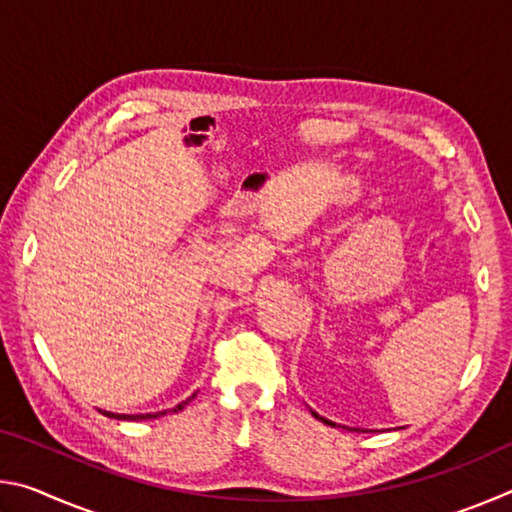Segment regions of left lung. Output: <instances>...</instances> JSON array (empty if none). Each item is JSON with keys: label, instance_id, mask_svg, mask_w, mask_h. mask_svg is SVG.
Segmentation results:
<instances>
[{"label": "left lung", "instance_id": "left-lung-1", "mask_svg": "<svg viewBox=\"0 0 512 512\" xmlns=\"http://www.w3.org/2000/svg\"><path fill=\"white\" fill-rule=\"evenodd\" d=\"M311 413H314V411H311ZM314 415H316V413H314ZM316 418H318V420H323L325 424H334V422H329V420H325V418H320V415H316Z\"/></svg>", "mask_w": 512, "mask_h": 512}]
</instances>
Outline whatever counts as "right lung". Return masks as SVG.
Here are the masks:
<instances>
[{"instance_id":"add662e5","label":"right lung","mask_w":512,"mask_h":512,"mask_svg":"<svg viewBox=\"0 0 512 512\" xmlns=\"http://www.w3.org/2000/svg\"><path fill=\"white\" fill-rule=\"evenodd\" d=\"M194 400V395L192 397H187L185 402H180L176 409L173 411H183L185 406ZM103 415H108V418H115V420H149V418H160V415H164L167 411H160V413H146V415H119V413H110V411H101Z\"/></svg>"}]
</instances>
